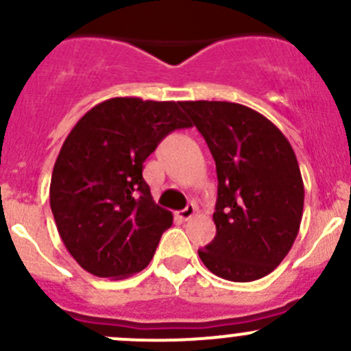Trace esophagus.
Masks as SVG:
<instances>
[{"mask_svg":"<svg viewBox=\"0 0 351 351\" xmlns=\"http://www.w3.org/2000/svg\"><path fill=\"white\" fill-rule=\"evenodd\" d=\"M195 212H197L195 204H189L185 208H183V210L176 212V217L182 219V221H189V219H192L193 215H195Z\"/></svg>","mask_w":351,"mask_h":351,"instance_id":"34e87169","label":"esophagus"}]
</instances>
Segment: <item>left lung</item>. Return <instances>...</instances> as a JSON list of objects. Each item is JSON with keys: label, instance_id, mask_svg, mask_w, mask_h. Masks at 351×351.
Returning a JSON list of instances; mask_svg holds the SVG:
<instances>
[{"label": "left lung", "instance_id": "obj_1", "mask_svg": "<svg viewBox=\"0 0 351 351\" xmlns=\"http://www.w3.org/2000/svg\"><path fill=\"white\" fill-rule=\"evenodd\" d=\"M217 169V234L198 250L205 267L231 282L274 271L292 247L304 208L299 162L267 117L229 101H182Z\"/></svg>", "mask_w": 351, "mask_h": 351}]
</instances>
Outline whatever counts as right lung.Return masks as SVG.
Instances as JSON below:
<instances>
[{"mask_svg":"<svg viewBox=\"0 0 351 351\" xmlns=\"http://www.w3.org/2000/svg\"><path fill=\"white\" fill-rule=\"evenodd\" d=\"M182 101L110 98L66 137L51 180L62 243L95 277L127 278L153 260L171 212L154 204L143 165L176 129L192 127Z\"/></svg>","mask_w":351,"mask_h":351,"instance_id":"1","label":"right lung"}]
</instances>
